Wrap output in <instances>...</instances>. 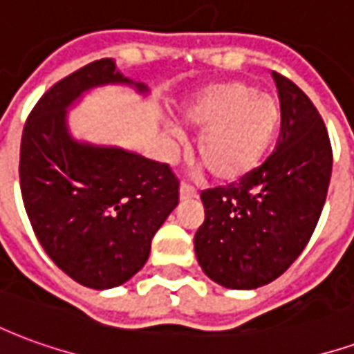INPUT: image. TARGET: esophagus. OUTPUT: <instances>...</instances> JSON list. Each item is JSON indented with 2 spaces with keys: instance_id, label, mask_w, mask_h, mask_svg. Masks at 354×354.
Listing matches in <instances>:
<instances>
[{
  "instance_id": "obj_1",
  "label": "esophagus",
  "mask_w": 354,
  "mask_h": 354,
  "mask_svg": "<svg viewBox=\"0 0 354 354\" xmlns=\"http://www.w3.org/2000/svg\"><path fill=\"white\" fill-rule=\"evenodd\" d=\"M195 197H197V192L193 189L192 185H187V184L180 185V199L187 201V199H195Z\"/></svg>"
}]
</instances>
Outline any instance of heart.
<instances>
[{"label":"heart","mask_w":354,"mask_h":354,"mask_svg":"<svg viewBox=\"0 0 354 354\" xmlns=\"http://www.w3.org/2000/svg\"><path fill=\"white\" fill-rule=\"evenodd\" d=\"M184 123L201 132L197 155L218 182H237L258 169L282 124V106L246 81L203 88L182 108ZM180 138L176 127H167Z\"/></svg>","instance_id":"1"}]
</instances>
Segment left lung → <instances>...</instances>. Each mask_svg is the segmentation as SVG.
Returning <instances> with one entry per match:
<instances>
[{"label": "left lung", "mask_w": 354, "mask_h": 354, "mask_svg": "<svg viewBox=\"0 0 354 354\" xmlns=\"http://www.w3.org/2000/svg\"><path fill=\"white\" fill-rule=\"evenodd\" d=\"M282 106L274 151L243 180L205 189V222L195 233L197 261L231 290L273 282L309 243L326 201L332 146L309 96L273 72Z\"/></svg>", "instance_id": "obj_1"}]
</instances>
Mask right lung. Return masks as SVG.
<instances>
[{
	"label": "right lung",
	"mask_w": 354,
	"mask_h": 354,
	"mask_svg": "<svg viewBox=\"0 0 354 354\" xmlns=\"http://www.w3.org/2000/svg\"><path fill=\"white\" fill-rule=\"evenodd\" d=\"M104 85L149 91L124 77L111 58L83 66L35 104L19 165L24 208L43 250L68 277L94 290L115 288L144 267L180 187L167 162L73 138L68 109Z\"/></svg>",
	"instance_id": "1"
}]
</instances>
